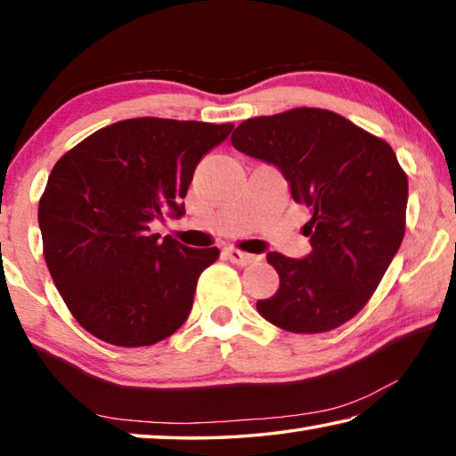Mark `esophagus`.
<instances>
[{"instance_id":"34e87169","label":"esophagus","mask_w":456,"mask_h":456,"mask_svg":"<svg viewBox=\"0 0 456 456\" xmlns=\"http://www.w3.org/2000/svg\"><path fill=\"white\" fill-rule=\"evenodd\" d=\"M225 257L231 261V264L241 265V267L256 264V261L259 259L257 256H251V253H243V251H239V249H225Z\"/></svg>"}]
</instances>
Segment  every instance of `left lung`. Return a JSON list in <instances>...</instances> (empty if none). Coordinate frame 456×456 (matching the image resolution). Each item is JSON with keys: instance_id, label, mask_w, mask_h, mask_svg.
I'll return each mask as SVG.
<instances>
[{"instance_id": "1", "label": "left lung", "mask_w": 456, "mask_h": 456, "mask_svg": "<svg viewBox=\"0 0 456 456\" xmlns=\"http://www.w3.org/2000/svg\"><path fill=\"white\" fill-rule=\"evenodd\" d=\"M237 151L275 165L296 203L312 251L269 253L280 275L257 312L293 334H322L352 320L372 297L406 229L408 179L392 146L323 108H291L241 122Z\"/></svg>"}]
</instances>
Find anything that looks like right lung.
Returning <instances> with one entry per match:
<instances>
[{
	"instance_id": "add662e5",
	"label": "right lung",
	"mask_w": 456,
	"mask_h": 456,
	"mask_svg": "<svg viewBox=\"0 0 456 456\" xmlns=\"http://www.w3.org/2000/svg\"><path fill=\"white\" fill-rule=\"evenodd\" d=\"M233 125L130 118L68 151L37 207L45 265L68 310L102 342L152 346L189 318L199 275L217 247L192 249L151 233L184 213L192 173Z\"/></svg>"
}]
</instances>
